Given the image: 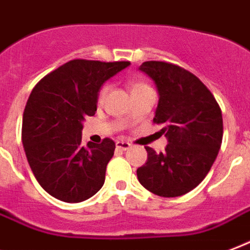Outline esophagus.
Wrapping results in <instances>:
<instances>
[{"mask_svg":"<svg viewBox=\"0 0 250 250\" xmlns=\"http://www.w3.org/2000/svg\"><path fill=\"white\" fill-rule=\"evenodd\" d=\"M130 143L129 142H125V141H117L116 142V147L119 148V150H123V151H126V150H129L130 148Z\"/></svg>","mask_w":250,"mask_h":250,"instance_id":"obj_1","label":"esophagus"}]
</instances>
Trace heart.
<instances>
[{
    "mask_svg": "<svg viewBox=\"0 0 250 250\" xmlns=\"http://www.w3.org/2000/svg\"><path fill=\"white\" fill-rule=\"evenodd\" d=\"M145 88H150V86L147 84V83H143V82H133L131 83V94L133 92H137V91H141V90H145ZM108 91H109V84L108 83H105L102 88H100V91H99V96H98V100L102 103L104 99H105V96H107Z\"/></svg>",
    "mask_w": 250,
    "mask_h": 250,
    "instance_id": "b5f03b06",
    "label": "heart"
}]
</instances>
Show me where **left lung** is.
<instances>
[{
	"label": "left lung",
	"instance_id": "left-lung-1",
	"mask_svg": "<svg viewBox=\"0 0 250 250\" xmlns=\"http://www.w3.org/2000/svg\"><path fill=\"white\" fill-rule=\"evenodd\" d=\"M159 92L154 124L168 138L166 151L146 146L147 162L137 169L139 183L160 197H179L193 190L212 167L223 138L219 104L193 73L164 61L139 66Z\"/></svg>",
	"mask_w": 250,
	"mask_h": 250
}]
</instances>
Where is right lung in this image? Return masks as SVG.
Instances as JSON below:
<instances>
[{
	"mask_svg": "<svg viewBox=\"0 0 250 250\" xmlns=\"http://www.w3.org/2000/svg\"><path fill=\"white\" fill-rule=\"evenodd\" d=\"M129 65L71 60L34 87L23 112L22 142L31 171L52 197L82 202L103 187L116 145L104 138L82 146V123L95 115L103 83Z\"/></svg>",
	"mask_w": 250,
	"mask_h": 250,
	"instance_id": "right-lung-1",
	"label": "right lung"
}]
</instances>
